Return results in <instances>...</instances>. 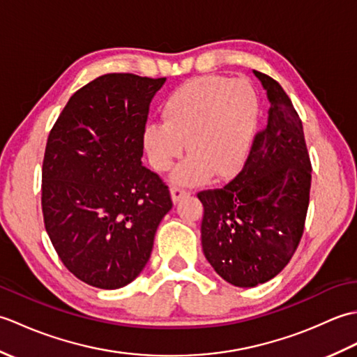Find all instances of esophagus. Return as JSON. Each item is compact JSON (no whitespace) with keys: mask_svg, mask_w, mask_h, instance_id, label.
Returning a JSON list of instances; mask_svg holds the SVG:
<instances>
[{"mask_svg":"<svg viewBox=\"0 0 357 357\" xmlns=\"http://www.w3.org/2000/svg\"><path fill=\"white\" fill-rule=\"evenodd\" d=\"M170 193H172V199H173V202H178V201L183 199L184 196L190 195V190H187V188H184V187H178V185H174V187H172Z\"/></svg>","mask_w":357,"mask_h":357,"instance_id":"esophagus-1","label":"esophagus"}]
</instances>
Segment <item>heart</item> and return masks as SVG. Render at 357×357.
Wrapping results in <instances>:
<instances>
[{
  "mask_svg": "<svg viewBox=\"0 0 357 357\" xmlns=\"http://www.w3.org/2000/svg\"><path fill=\"white\" fill-rule=\"evenodd\" d=\"M162 116L144 128L149 162L156 172H167L187 141L192 155L174 170L173 181L195 184L213 172L225 178L239 169L255 138L259 101L245 79L206 75L174 89Z\"/></svg>",
  "mask_w": 357,
  "mask_h": 357,
  "instance_id": "b5f03b06",
  "label": "heart"
}]
</instances>
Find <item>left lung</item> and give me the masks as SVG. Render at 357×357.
I'll list each match as a JSON object with an SVG mask.
<instances>
[{
    "mask_svg": "<svg viewBox=\"0 0 357 357\" xmlns=\"http://www.w3.org/2000/svg\"><path fill=\"white\" fill-rule=\"evenodd\" d=\"M253 72L267 90V126L255 135L236 178L198 193L204 255L219 276L236 287L267 282L290 262L304 234L312 187L298 112L278 81Z\"/></svg>",
    "mask_w": 357,
    "mask_h": 357,
    "instance_id": "left-lung-1",
    "label": "left lung"
}]
</instances>
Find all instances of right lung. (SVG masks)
Masks as SVG:
<instances>
[{
    "instance_id": "right-lung-1",
    "label": "right lung",
    "mask_w": 357,
    "mask_h": 357,
    "mask_svg": "<svg viewBox=\"0 0 357 357\" xmlns=\"http://www.w3.org/2000/svg\"><path fill=\"white\" fill-rule=\"evenodd\" d=\"M165 78L107 73L72 95L43 159L45 231L72 275L115 290L139 275L169 187L141 164L150 101Z\"/></svg>"
}]
</instances>
